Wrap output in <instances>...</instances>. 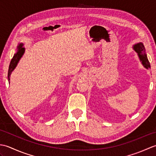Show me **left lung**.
<instances>
[{"mask_svg": "<svg viewBox=\"0 0 156 156\" xmlns=\"http://www.w3.org/2000/svg\"><path fill=\"white\" fill-rule=\"evenodd\" d=\"M133 49L137 53L139 58L141 62V64L146 69H149L151 68L150 62H149L147 55L145 54V49L144 44L141 42L138 43V44H135L133 45Z\"/></svg>", "mask_w": 156, "mask_h": 156, "instance_id": "8db88e82", "label": "left lung"}]
</instances>
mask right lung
Instances as JSON below:
<instances>
[{
	"instance_id": "add662e5",
	"label": "right lung",
	"mask_w": 156,
	"mask_h": 156,
	"mask_svg": "<svg viewBox=\"0 0 156 156\" xmlns=\"http://www.w3.org/2000/svg\"><path fill=\"white\" fill-rule=\"evenodd\" d=\"M23 44H22V43L19 44V45L17 46V51H16L14 54V55H13V57L11 61V63H10L9 71H8V80L9 83H10V76H11L12 72L14 70V69L16 68V66L17 65L20 59L21 58L23 55L25 53V48H23Z\"/></svg>"
}]
</instances>
